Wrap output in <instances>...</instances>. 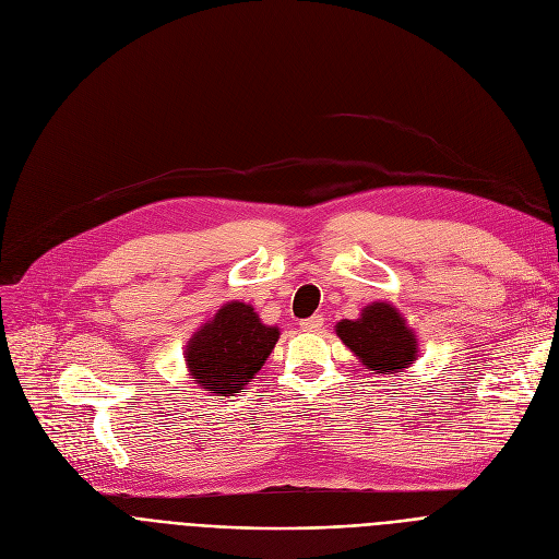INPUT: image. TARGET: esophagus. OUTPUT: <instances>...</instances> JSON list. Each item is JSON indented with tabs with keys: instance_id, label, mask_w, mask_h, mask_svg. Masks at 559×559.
Returning a JSON list of instances; mask_svg holds the SVG:
<instances>
[{
	"instance_id": "esophagus-1",
	"label": "esophagus",
	"mask_w": 559,
	"mask_h": 559,
	"mask_svg": "<svg viewBox=\"0 0 559 559\" xmlns=\"http://www.w3.org/2000/svg\"><path fill=\"white\" fill-rule=\"evenodd\" d=\"M299 326H301L304 331H310V333H314V331H321V326H324V314H312V317L304 319Z\"/></svg>"
}]
</instances>
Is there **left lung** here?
I'll return each mask as SVG.
<instances>
[{
  "label": "left lung",
  "instance_id": "left-lung-1",
  "mask_svg": "<svg viewBox=\"0 0 559 559\" xmlns=\"http://www.w3.org/2000/svg\"><path fill=\"white\" fill-rule=\"evenodd\" d=\"M337 335L376 373L405 369L417 358V340L390 304L367 306L356 321L342 319Z\"/></svg>",
  "mask_w": 559,
  "mask_h": 559
}]
</instances>
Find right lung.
I'll list each match as a JSON object with an SVG mask.
<instances>
[{"label":"right lung","mask_w":559,"mask_h":559,"mask_svg":"<svg viewBox=\"0 0 559 559\" xmlns=\"http://www.w3.org/2000/svg\"><path fill=\"white\" fill-rule=\"evenodd\" d=\"M278 342V329L264 326L251 306L226 304L188 344L190 376L211 394H235L253 378Z\"/></svg>","instance_id":"1"}]
</instances>
